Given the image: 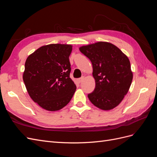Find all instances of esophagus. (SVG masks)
I'll use <instances>...</instances> for the list:
<instances>
[{
	"label": "esophagus",
	"instance_id": "34e87169",
	"mask_svg": "<svg viewBox=\"0 0 157 157\" xmlns=\"http://www.w3.org/2000/svg\"><path fill=\"white\" fill-rule=\"evenodd\" d=\"M84 77H82L81 78H78V79H77V82H78V83H80V82H81L82 81V80H84Z\"/></svg>",
	"mask_w": 157,
	"mask_h": 157
}]
</instances>
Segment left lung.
I'll list each match as a JSON object with an SVG mask.
<instances>
[{"label": "left lung", "instance_id": "left-lung-1", "mask_svg": "<svg viewBox=\"0 0 157 157\" xmlns=\"http://www.w3.org/2000/svg\"><path fill=\"white\" fill-rule=\"evenodd\" d=\"M79 50L92 64L96 87L88 95L90 101L102 110L116 107L128 93L132 81L129 59L118 47L107 42L83 46Z\"/></svg>", "mask_w": 157, "mask_h": 157}]
</instances>
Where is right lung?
<instances>
[{"label":"right lung","mask_w":157,"mask_h":157,"mask_svg":"<svg viewBox=\"0 0 157 157\" xmlns=\"http://www.w3.org/2000/svg\"><path fill=\"white\" fill-rule=\"evenodd\" d=\"M70 44L41 46L28 56L23 75L31 98L44 109L56 111L67 105L76 85L70 78Z\"/></svg>","instance_id":"1"}]
</instances>
